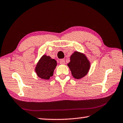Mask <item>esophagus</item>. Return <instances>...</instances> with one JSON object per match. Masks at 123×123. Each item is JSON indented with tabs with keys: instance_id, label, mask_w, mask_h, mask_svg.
<instances>
[{
	"instance_id": "34e87169",
	"label": "esophagus",
	"mask_w": 123,
	"mask_h": 123,
	"mask_svg": "<svg viewBox=\"0 0 123 123\" xmlns=\"http://www.w3.org/2000/svg\"><path fill=\"white\" fill-rule=\"evenodd\" d=\"M60 63L61 64H64L66 63V62H65V60H60Z\"/></svg>"
}]
</instances>
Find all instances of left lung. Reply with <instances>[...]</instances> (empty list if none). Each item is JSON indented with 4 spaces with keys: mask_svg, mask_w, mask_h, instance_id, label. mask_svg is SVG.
<instances>
[{
    "mask_svg": "<svg viewBox=\"0 0 123 123\" xmlns=\"http://www.w3.org/2000/svg\"><path fill=\"white\" fill-rule=\"evenodd\" d=\"M70 61L68 64L72 75L79 79L87 74L90 68V63L84 54L75 51L70 56Z\"/></svg>",
    "mask_w": 123,
    "mask_h": 123,
    "instance_id": "8db88e82",
    "label": "left lung"
}]
</instances>
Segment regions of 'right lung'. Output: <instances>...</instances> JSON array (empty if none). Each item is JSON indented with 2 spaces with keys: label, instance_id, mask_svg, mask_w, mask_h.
Wrapping results in <instances>:
<instances>
[{
  "label": "right lung",
  "instance_id": "obj_1",
  "mask_svg": "<svg viewBox=\"0 0 123 123\" xmlns=\"http://www.w3.org/2000/svg\"><path fill=\"white\" fill-rule=\"evenodd\" d=\"M57 66L56 60L50 56L43 55L37 63L36 71L37 76L44 80H48L53 75L54 69Z\"/></svg>",
  "mask_w": 123,
  "mask_h": 123
}]
</instances>
